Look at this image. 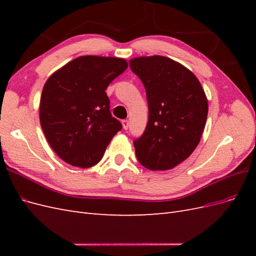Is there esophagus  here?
I'll return each instance as SVG.
<instances>
[{"mask_svg":"<svg viewBox=\"0 0 256 256\" xmlns=\"http://www.w3.org/2000/svg\"><path fill=\"white\" fill-rule=\"evenodd\" d=\"M122 128L125 129V130H127L128 127H129V120H124L122 122Z\"/></svg>","mask_w":256,"mask_h":256,"instance_id":"esophagus-1","label":"esophagus"}]
</instances>
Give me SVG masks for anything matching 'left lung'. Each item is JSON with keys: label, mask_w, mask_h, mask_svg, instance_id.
Wrapping results in <instances>:
<instances>
[{"label": "left lung", "mask_w": 256, "mask_h": 256, "mask_svg": "<svg viewBox=\"0 0 256 256\" xmlns=\"http://www.w3.org/2000/svg\"><path fill=\"white\" fill-rule=\"evenodd\" d=\"M130 68L144 84L148 122L134 142L136 158L152 171H166L196 148L205 128L208 102L191 70L166 56H140Z\"/></svg>", "instance_id": "1"}]
</instances>
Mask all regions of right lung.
I'll use <instances>...</instances> for the list:
<instances>
[{"label":"right lung","mask_w":256,"mask_h":256,"mask_svg":"<svg viewBox=\"0 0 256 256\" xmlns=\"http://www.w3.org/2000/svg\"><path fill=\"white\" fill-rule=\"evenodd\" d=\"M127 67L125 58L84 56L58 69L44 83L40 125L51 148L66 164L94 166L122 129L111 115L106 90Z\"/></svg>","instance_id":"1"}]
</instances>
